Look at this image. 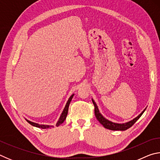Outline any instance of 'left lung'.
<instances>
[{"mask_svg": "<svg viewBox=\"0 0 160 160\" xmlns=\"http://www.w3.org/2000/svg\"><path fill=\"white\" fill-rule=\"evenodd\" d=\"M92 103L94 107V114H95V116L97 120L99 121V122L101 123L105 128L112 130V131H126V130L131 128V127L133 125V124L136 122L138 120L140 116H142V113H144V112L145 111V109L138 116H137L136 118H135L133 120H132L126 123L119 124V123H115L111 122V121L107 120L106 118L103 117L101 113L99 112V110H98V108L97 107V104H95V102H94L93 100H92Z\"/></svg>", "mask_w": 160, "mask_h": 160, "instance_id": "left-lung-1", "label": "left lung"}]
</instances>
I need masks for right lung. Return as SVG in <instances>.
<instances>
[{"mask_svg":"<svg viewBox=\"0 0 160 160\" xmlns=\"http://www.w3.org/2000/svg\"><path fill=\"white\" fill-rule=\"evenodd\" d=\"M73 95H74V94H72V95L70 96V97L69 99H68V101L67 104H66V107H65L64 109H63V112H62L61 115V116H60V118H59V120H58V121L57 122V123H56V126H57V127H58L59 125H60V124L63 123L64 122V121L66 120V116H67V115H68V112L69 104H70V102H71V100H72V97H73ZM27 121H28V122L29 124H31L32 126H35V127H37V128H44H44H51V127H52V126L39 125V124L35 123H33V122H31V121H28V120H27Z\"/></svg>","mask_w":160,"mask_h":160,"instance_id":"1","label":"right lung"}]
</instances>
